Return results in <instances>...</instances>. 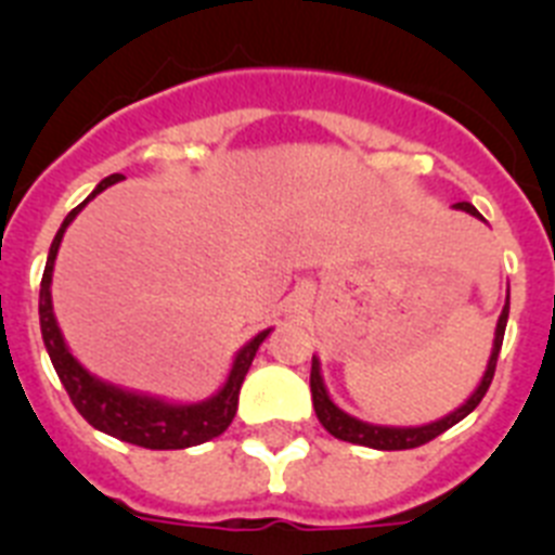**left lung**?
Returning a JSON list of instances; mask_svg holds the SVG:
<instances>
[{
    "instance_id": "1",
    "label": "left lung",
    "mask_w": 555,
    "mask_h": 555,
    "mask_svg": "<svg viewBox=\"0 0 555 555\" xmlns=\"http://www.w3.org/2000/svg\"><path fill=\"white\" fill-rule=\"evenodd\" d=\"M455 208L467 210L473 217L483 219L478 210L473 208L469 203H459ZM506 322H508V297H506V308L500 313L498 320V331H494V347H492V358H489V366L483 372V380H480L478 389L473 391L467 403L455 409L453 414H448L444 420L439 423H430L423 425V428H380V425H366L356 416L345 414L341 409L333 405V400L327 397L325 384H322V375H320V361L313 358L311 361V397H313V411L320 416V423L325 425V430L341 442H352V444H361V448H372V450H411V448H420V444H428L430 439L436 436H442L444 430L453 428L455 423H461L464 416L473 414L478 409V403L483 400V395L489 391V384H492L494 377V366H498V356H500V347H503V336H506Z\"/></svg>"
}]
</instances>
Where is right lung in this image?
I'll return each instance as SVG.
<instances>
[{
    "label": "right lung",
    "instance_id": "add662e5",
    "mask_svg": "<svg viewBox=\"0 0 555 555\" xmlns=\"http://www.w3.org/2000/svg\"><path fill=\"white\" fill-rule=\"evenodd\" d=\"M119 180L125 178H121V175L105 178L88 199H94L100 191H105L107 185L113 183H119ZM86 203L77 205V208L63 219L55 242L49 247L47 269H43L41 278V294H38V317H41L43 345H47V352L49 358H52V366H55L61 384L66 386L72 403H75V409L80 411L82 420H86L88 425H94L96 430H102V434L107 436H116L121 442L139 444V448L146 450H183L208 442V439H217V436L224 434L228 425L233 423L244 375H247L255 352H258L263 338L269 336V331L258 333V336L235 356L233 370H230L228 375V384L219 389V395H214L210 400H205V403L171 405L164 403V400H155V397H141L132 395V391H121L111 384H102L94 375H88V372L82 370L80 361L68 352L66 341H63L61 327H57L55 313H52V294H49L52 267H55V255L57 247H61L63 233H66L68 222L80 214Z\"/></svg>",
    "mask_w": 555,
    "mask_h": 555
}]
</instances>
